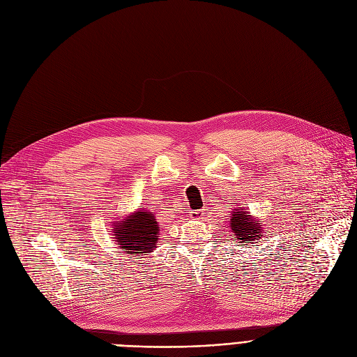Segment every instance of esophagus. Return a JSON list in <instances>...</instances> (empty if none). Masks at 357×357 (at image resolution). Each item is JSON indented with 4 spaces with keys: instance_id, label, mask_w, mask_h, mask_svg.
<instances>
[{
    "instance_id": "obj_1",
    "label": "esophagus",
    "mask_w": 357,
    "mask_h": 357,
    "mask_svg": "<svg viewBox=\"0 0 357 357\" xmlns=\"http://www.w3.org/2000/svg\"><path fill=\"white\" fill-rule=\"evenodd\" d=\"M203 213H205V209H199V211L190 212V215L195 216V218H200V216H203Z\"/></svg>"
}]
</instances>
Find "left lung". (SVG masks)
<instances>
[{"label":"left lung","instance_id":"8db88e82","mask_svg":"<svg viewBox=\"0 0 357 357\" xmlns=\"http://www.w3.org/2000/svg\"><path fill=\"white\" fill-rule=\"evenodd\" d=\"M240 206V205H238ZM264 220L257 219L256 216L250 215V212L244 208H234L231 211V235L235 236L240 243H260L261 236H264ZM247 245V244H245Z\"/></svg>","mask_w":357,"mask_h":357}]
</instances>
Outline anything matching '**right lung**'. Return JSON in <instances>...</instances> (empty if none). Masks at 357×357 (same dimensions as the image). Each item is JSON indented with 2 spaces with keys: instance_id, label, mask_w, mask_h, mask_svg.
Returning <instances> with one entry per match:
<instances>
[{
  "instance_id": "right-lung-1",
  "label": "right lung",
  "mask_w": 357,
  "mask_h": 357,
  "mask_svg": "<svg viewBox=\"0 0 357 357\" xmlns=\"http://www.w3.org/2000/svg\"><path fill=\"white\" fill-rule=\"evenodd\" d=\"M113 238L116 244L130 256H142L157 248L160 228L154 212L139 206L123 219L113 222Z\"/></svg>"
}]
</instances>
